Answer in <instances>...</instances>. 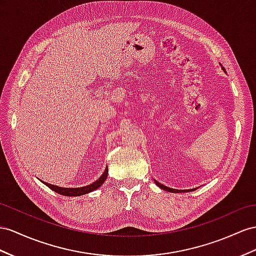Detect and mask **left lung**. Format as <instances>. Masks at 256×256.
Here are the masks:
<instances>
[{
  "instance_id": "1",
  "label": "left lung",
  "mask_w": 256,
  "mask_h": 256,
  "mask_svg": "<svg viewBox=\"0 0 256 256\" xmlns=\"http://www.w3.org/2000/svg\"><path fill=\"white\" fill-rule=\"evenodd\" d=\"M220 67H222V69L224 70L225 72H226V70L224 69V67H222V66L220 64ZM154 182H156V186H159L161 189H163V190H166V192H194V190H196V189H198L199 187H196V188H192V189H184V190H178V189H174V188H170V187H166V186H164V185H162V184H160L159 182H156V180H154Z\"/></svg>"
}]
</instances>
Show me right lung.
Masks as SVG:
<instances>
[{
	"instance_id": "right-lung-1",
	"label": "right lung",
	"mask_w": 256,
	"mask_h": 256,
	"mask_svg": "<svg viewBox=\"0 0 256 256\" xmlns=\"http://www.w3.org/2000/svg\"><path fill=\"white\" fill-rule=\"evenodd\" d=\"M107 176H108V166H106L104 168V173L102 174V176L97 180H95L94 182H92V184L88 185V186H84V187H78V188H64V187H60V186H56V185H52L48 184L46 182H43L41 180L43 184L46 185L48 188H50L52 190H54L55 192L62 194V196H82V194H86L90 192L96 190L97 188H100L104 180H107Z\"/></svg>"
}]
</instances>
